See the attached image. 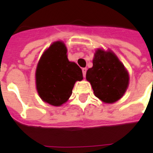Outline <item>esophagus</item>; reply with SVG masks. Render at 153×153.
<instances>
[{"label": "esophagus", "mask_w": 153, "mask_h": 153, "mask_svg": "<svg viewBox=\"0 0 153 153\" xmlns=\"http://www.w3.org/2000/svg\"><path fill=\"white\" fill-rule=\"evenodd\" d=\"M82 71H83V77H86V68H83L82 69Z\"/></svg>", "instance_id": "34e87169"}]
</instances>
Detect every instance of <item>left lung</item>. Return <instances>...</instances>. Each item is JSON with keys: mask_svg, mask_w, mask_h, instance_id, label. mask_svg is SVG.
Masks as SVG:
<instances>
[{"mask_svg": "<svg viewBox=\"0 0 153 153\" xmlns=\"http://www.w3.org/2000/svg\"><path fill=\"white\" fill-rule=\"evenodd\" d=\"M86 78L94 95L106 103H113L121 99L129 86L128 71L111 51H96L93 67L86 71Z\"/></svg>", "mask_w": 153, "mask_h": 153, "instance_id": "left-lung-1", "label": "left lung"}]
</instances>
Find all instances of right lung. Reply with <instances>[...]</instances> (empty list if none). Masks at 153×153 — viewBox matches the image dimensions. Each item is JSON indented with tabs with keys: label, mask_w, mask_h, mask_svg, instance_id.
Wrapping results in <instances>:
<instances>
[{
	"label": "right lung",
	"mask_w": 153,
	"mask_h": 153,
	"mask_svg": "<svg viewBox=\"0 0 153 153\" xmlns=\"http://www.w3.org/2000/svg\"><path fill=\"white\" fill-rule=\"evenodd\" d=\"M64 43L54 42L40 57L36 70L37 93L44 102L60 106L72 94L76 81L83 73L76 63L69 61Z\"/></svg>",
	"instance_id": "1"
}]
</instances>
